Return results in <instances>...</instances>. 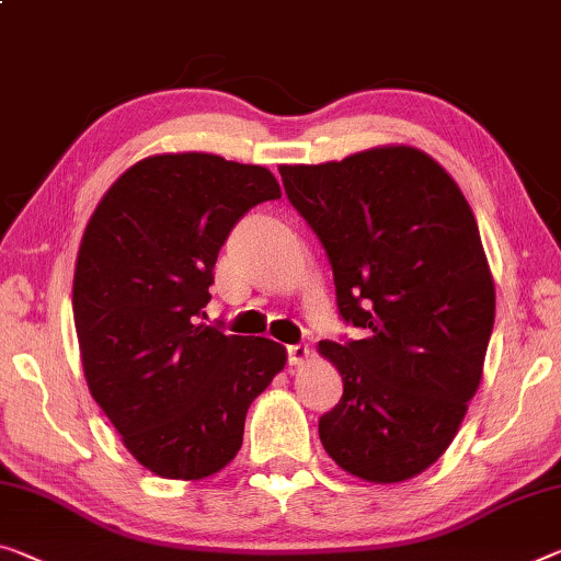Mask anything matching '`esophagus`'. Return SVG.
Listing matches in <instances>:
<instances>
[{
    "label": "esophagus",
    "instance_id": "1",
    "mask_svg": "<svg viewBox=\"0 0 561 561\" xmlns=\"http://www.w3.org/2000/svg\"><path fill=\"white\" fill-rule=\"evenodd\" d=\"M310 358L308 346H288V366H304L306 360Z\"/></svg>",
    "mask_w": 561,
    "mask_h": 561
}]
</instances>
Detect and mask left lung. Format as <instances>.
Here are the masks:
<instances>
[{"mask_svg": "<svg viewBox=\"0 0 561 561\" xmlns=\"http://www.w3.org/2000/svg\"><path fill=\"white\" fill-rule=\"evenodd\" d=\"M278 170L329 255L341 318L366 333L318 343L343 378L318 421L323 449L374 484L419 477L449 449L484 374L496 293L477 218L449 172L409 145Z\"/></svg>", "mask_w": 561, "mask_h": 561, "instance_id": "left-lung-1", "label": "left lung"}]
</instances>
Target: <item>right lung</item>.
I'll use <instances>...</instances> for the list:
<instances>
[{
  "label": "right lung",
  "mask_w": 561,
  "mask_h": 561,
  "mask_svg": "<svg viewBox=\"0 0 561 561\" xmlns=\"http://www.w3.org/2000/svg\"><path fill=\"white\" fill-rule=\"evenodd\" d=\"M278 197L268 168L152 154L84 228L72 283L84 378L125 449L162 479H205L236 459L248 409L286 366L280 343L201 321L232 226Z\"/></svg>",
  "instance_id": "right-lung-1"
}]
</instances>
